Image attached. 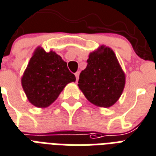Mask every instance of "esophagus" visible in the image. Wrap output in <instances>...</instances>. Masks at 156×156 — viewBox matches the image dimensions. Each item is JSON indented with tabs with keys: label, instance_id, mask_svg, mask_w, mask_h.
Returning a JSON list of instances; mask_svg holds the SVG:
<instances>
[{
	"label": "esophagus",
	"instance_id": "1",
	"mask_svg": "<svg viewBox=\"0 0 156 156\" xmlns=\"http://www.w3.org/2000/svg\"><path fill=\"white\" fill-rule=\"evenodd\" d=\"M75 76H76V81L79 80V76H80V72H76L75 73Z\"/></svg>",
	"mask_w": 156,
	"mask_h": 156
}]
</instances>
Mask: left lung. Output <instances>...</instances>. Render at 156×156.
Segmentation results:
<instances>
[{
  "instance_id": "8db88e82",
  "label": "left lung",
  "mask_w": 156,
  "mask_h": 156,
  "mask_svg": "<svg viewBox=\"0 0 156 156\" xmlns=\"http://www.w3.org/2000/svg\"><path fill=\"white\" fill-rule=\"evenodd\" d=\"M87 62L86 68L80 74V89L95 106L112 107L119 100L125 85V74L114 51L101 45L89 54Z\"/></svg>"
}]
</instances>
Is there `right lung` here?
<instances>
[{"label":"right lung","mask_w":156,"mask_h":156,"mask_svg":"<svg viewBox=\"0 0 156 156\" xmlns=\"http://www.w3.org/2000/svg\"><path fill=\"white\" fill-rule=\"evenodd\" d=\"M75 81L67 62L54 51L46 53L41 46L35 49L21 78L28 101L40 108L50 106L65 86Z\"/></svg>","instance_id":"obj_1"}]
</instances>
